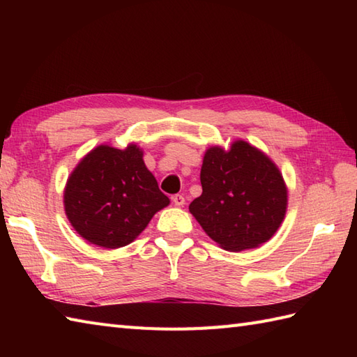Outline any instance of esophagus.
I'll use <instances>...</instances> for the list:
<instances>
[{
    "label": "esophagus",
    "instance_id": "obj_1",
    "mask_svg": "<svg viewBox=\"0 0 357 357\" xmlns=\"http://www.w3.org/2000/svg\"><path fill=\"white\" fill-rule=\"evenodd\" d=\"M172 201H173V204L176 207H183L184 204H185V199H184L183 195H173L172 196Z\"/></svg>",
    "mask_w": 357,
    "mask_h": 357
}]
</instances>
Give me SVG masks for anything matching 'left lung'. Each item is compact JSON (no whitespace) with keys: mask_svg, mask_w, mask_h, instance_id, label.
I'll return each instance as SVG.
<instances>
[{"mask_svg":"<svg viewBox=\"0 0 357 357\" xmlns=\"http://www.w3.org/2000/svg\"><path fill=\"white\" fill-rule=\"evenodd\" d=\"M202 195L188 210L202 230L229 252L262 245L282 224L288 190L278 165L244 139L211 146L201 167Z\"/></svg>","mask_w":357,"mask_h":357,"instance_id":"8db88e82","label":"left lung"}]
</instances>
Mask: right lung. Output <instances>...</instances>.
<instances>
[{"mask_svg": "<svg viewBox=\"0 0 357 357\" xmlns=\"http://www.w3.org/2000/svg\"><path fill=\"white\" fill-rule=\"evenodd\" d=\"M136 144L90 150L64 187V210L81 238L102 248L128 245L170 204Z\"/></svg>", "mask_w": 357, "mask_h": 357, "instance_id": "add662e5", "label": "right lung"}]
</instances>
